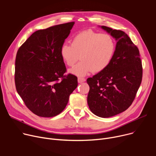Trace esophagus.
Returning <instances> with one entry per match:
<instances>
[{"instance_id":"obj_1","label":"esophagus","mask_w":156,"mask_h":156,"mask_svg":"<svg viewBox=\"0 0 156 156\" xmlns=\"http://www.w3.org/2000/svg\"><path fill=\"white\" fill-rule=\"evenodd\" d=\"M85 81H86V80L84 78H78V82L79 83H81L83 82H84Z\"/></svg>"}]
</instances>
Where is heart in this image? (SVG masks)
Instances as JSON below:
<instances>
[{
	"label": "heart",
	"mask_w": 156,
	"mask_h": 156,
	"mask_svg": "<svg viewBox=\"0 0 156 156\" xmlns=\"http://www.w3.org/2000/svg\"><path fill=\"white\" fill-rule=\"evenodd\" d=\"M115 52V42L107 34H101L93 30L81 31L74 36L72 44L65 42L60 47V54L64 63L73 66L69 73L83 77L92 70L99 73L106 69L112 62Z\"/></svg>",
	"instance_id": "b5f03b06"
}]
</instances>
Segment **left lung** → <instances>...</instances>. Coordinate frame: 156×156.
Returning a JSON list of instances; mask_svg holds the SVG:
<instances>
[{"label": "left lung", "instance_id": "left-lung-1", "mask_svg": "<svg viewBox=\"0 0 156 156\" xmlns=\"http://www.w3.org/2000/svg\"><path fill=\"white\" fill-rule=\"evenodd\" d=\"M99 27L117 41L115 52L106 69L87 79V101L94 115L108 118L131 105L142 81L143 69L139 50L125 32Z\"/></svg>", "mask_w": 156, "mask_h": 156}]
</instances>
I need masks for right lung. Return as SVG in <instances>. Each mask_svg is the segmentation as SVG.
I'll list each match as a JSON object with an SVG mask.
<instances>
[{
    "label": "right lung",
    "mask_w": 156,
    "mask_h": 156,
    "mask_svg": "<svg viewBox=\"0 0 156 156\" xmlns=\"http://www.w3.org/2000/svg\"><path fill=\"white\" fill-rule=\"evenodd\" d=\"M74 24L70 22L36 31L17 52L16 91L37 116L52 117L61 113L78 86L76 76L63 75L66 67L60 54V47Z\"/></svg>",
    "instance_id": "right-lung-1"
}]
</instances>
